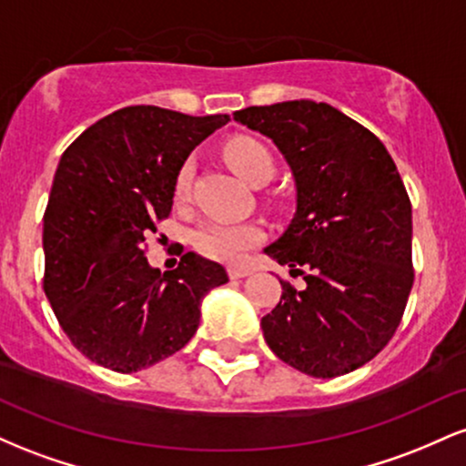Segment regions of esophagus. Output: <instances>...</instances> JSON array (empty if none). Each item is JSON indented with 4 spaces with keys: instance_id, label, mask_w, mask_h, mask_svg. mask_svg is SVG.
<instances>
[{
    "instance_id": "34e87169",
    "label": "esophagus",
    "mask_w": 466,
    "mask_h": 466,
    "mask_svg": "<svg viewBox=\"0 0 466 466\" xmlns=\"http://www.w3.org/2000/svg\"><path fill=\"white\" fill-rule=\"evenodd\" d=\"M228 274H229V278H232V280H238V278H245V276H249L251 271L248 269V267H229V269H228Z\"/></svg>"
}]
</instances>
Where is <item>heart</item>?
Listing matches in <instances>:
<instances>
[{
  "label": "heart",
  "instance_id": "heart-1",
  "mask_svg": "<svg viewBox=\"0 0 466 466\" xmlns=\"http://www.w3.org/2000/svg\"><path fill=\"white\" fill-rule=\"evenodd\" d=\"M228 164L237 170L238 177L248 184H254L265 175H274V157L260 142L249 140V137H238L226 147ZM192 179V164L181 166L177 181H175V192L184 197L188 192ZM195 248L203 256L221 260V263H240L245 254L263 240V228L251 221H208L197 228Z\"/></svg>",
  "mask_w": 466,
  "mask_h": 466
}]
</instances>
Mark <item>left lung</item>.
I'll return each instance as SVG.
<instances>
[{
    "label": "left lung",
    "mask_w": 466,
    "mask_h": 466,
    "mask_svg": "<svg viewBox=\"0 0 466 466\" xmlns=\"http://www.w3.org/2000/svg\"><path fill=\"white\" fill-rule=\"evenodd\" d=\"M234 120L276 144L296 184L291 223L265 254L307 287L280 282V302L260 319L267 346L315 379L357 370L392 339L414 282L397 166L374 133L326 103L248 106Z\"/></svg>",
    "instance_id": "1"
}]
</instances>
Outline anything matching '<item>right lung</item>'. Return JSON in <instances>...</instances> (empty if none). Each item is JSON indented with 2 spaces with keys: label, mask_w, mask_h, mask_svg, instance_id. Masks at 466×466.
Here are the masks:
<instances>
[{
  "label": "right lung",
  "mask_w": 466,
  "mask_h": 466,
  "mask_svg": "<svg viewBox=\"0 0 466 466\" xmlns=\"http://www.w3.org/2000/svg\"><path fill=\"white\" fill-rule=\"evenodd\" d=\"M228 122L125 106L61 155L44 215V289L69 341L98 366L127 374L175 355L199 329L208 291L228 282L195 251L166 274L142 251L173 208L181 166Z\"/></svg>",
  "instance_id": "1"
}]
</instances>
